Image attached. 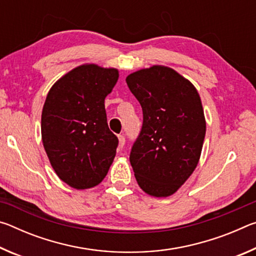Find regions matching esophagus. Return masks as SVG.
Segmentation results:
<instances>
[{"instance_id":"34e87169","label":"esophagus","mask_w":256,"mask_h":256,"mask_svg":"<svg viewBox=\"0 0 256 256\" xmlns=\"http://www.w3.org/2000/svg\"><path fill=\"white\" fill-rule=\"evenodd\" d=\"M118 142H120V148H123L124 144H125V136H123V134H118Z\"/></svg>"}]
</instances>
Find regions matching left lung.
I'll return each instance as SVG.
<instances>
[{
    "instance_id": "obj_1",
    "label": "left lung",
    "mask_w": 256,
    "mask_h": 256,
    "mask_svg": "<svg viewBox=\"0 0 256 256\" xmlns=\"http://www.w3.org/2000/svg\"><path fill=\"white\" fill-rule=\"evenodd\" d=\"M144 123L130 154L134 176L149 196L174 194L192 175L206 136L198 90L170 68L154 66L126 78Z\"/></svg>"
}]
</instances>
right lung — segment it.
<instances>
[{"label": "right lung", "mask_w": 256, "mask_h": 256, "mask_svg": "<svg viewBox=\"0 0 256 256\" xmlns=\"http://www.w3.org/2000/svg\"><path fill=\"white\" fill-rule=\"evenodd\" d=\"M116 68L84 64L56 81L42 112V138L52 167L76 190L98 185L115 158L118 138L107 124L105 98Z\"/></svg>", "instance_id": "obj_1"}]
</instances>
